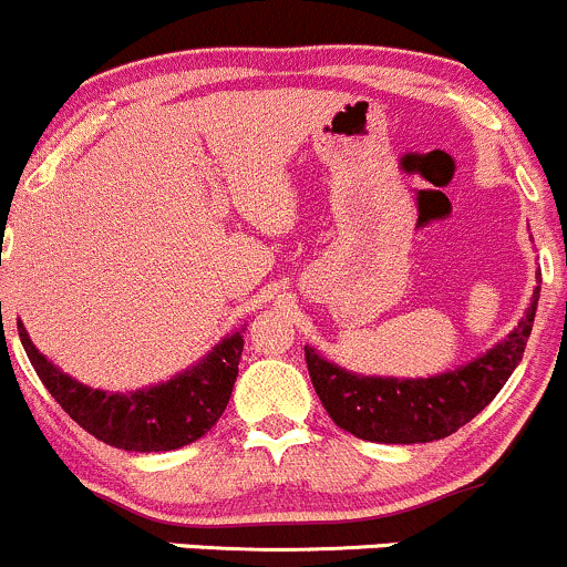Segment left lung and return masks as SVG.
Segmentation results:
<instances>
[{"label":"left lung","mask_w":567,"mask_h":567,"mask_svg":"<svg viewBox=\"0 0 567 567\" xmlns=\"http://www.w3.org/2000/svg\"><path fill=\"white\" fill-rule=\"evenodd\" d=\"M540 286H535L527 317L516 330L475 363L431 379L358 377L327 363L306 347L313 390L338 429L369 442L414 445L456 434L477 412L492 404L513 369L522 363L533 332Z\"/></svg>","instance_id":"1"}]
</instances>
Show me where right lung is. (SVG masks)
Returning a JSON list of instances; mask_svg holds the SVG:
<instances>
[{"label":"right lung","mask_w":567,"mask_h":567,"mask_svg":"<svg viewBox=\"0 0 567 567\" xmlns=\"http://www.w3.org/2000/svg\"><path fill=\"white\" fill-rule=\"evenodd\" d=\"M19 336L29 363L56 404L95 440L133 453L177 451L207 434L229 404L245 343L243 332H235L224 338L196 369L157 388L125 395L75 382L32 347L23 324H19Z\"/></svg>","instance_id":"add662e5"}]
</instances>
